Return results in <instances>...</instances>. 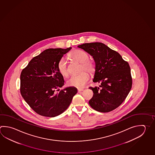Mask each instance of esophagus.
Segmentation results:
<instances>
[{"instance_id": "34e87169", "label": "esophagus", "mask_w": 155, "mask_h": 155, "mask_svg": "<svg viewBox=\"0 0 155 155\" xmlns=\"http://www.w3.org/2000/svg\"><path fill=\"white\" fill-rule=\"evenodd\" d=\"M84 91V90H83V89H78V93H80V92H81V91Z\"/></svg>"}]
</instances>
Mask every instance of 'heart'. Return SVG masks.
I'll use <instances>...</instances> for the list:
<instances>
[{"label":"heart","mask_w":155,"mask_h":155,"mask_svg":"<svg viewBox=\"0 0 155 155\" xmlns=\"http://www.w3.org/2000/svg\"><path fill=\"white\" fill-rule=\"evenodd\" d=\"M69 56L74 61L81 64V72L85 71L89 74H93L95 71V65L92 60L89 59L88 54L83 50H74L71 51ZM58 69L59 73L64 77L68 75V68L67 60L64 58H62L58 62ZM89 79L88 74L83 72L79 74L72 76L68 80L67 83L71 87L77 88H83L87 84Z\"/></svg>","instance_id":"b5f03b06"}]
</instances>
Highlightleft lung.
<instances>
[{
	"label": "left lung",
	"instance_id": "1",
	"mask_svg": "<svg viewBox=\"0 0 155 155\" xmlns=\"http://www.w3.org/2000/svg\"><path fill=\"white\" fill-rule=\"evenodd\" d=\"M93 56L95 62L93 82L99 87H89L93 97L89 104L95 110L108 112L126 99L132 85L130 68L117 51L102 43H84L78 46Z\"/></svg>",
	"mask_w": 155,
	"mask_h": 155
}]
</instances>
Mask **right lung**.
Segmentation results:
<instances>
[{"mask_svg":"<svg viewBox=\"0 0 155 155\" xmlns=\"http://www.w3.org/2000/svg\"><path fill=\"white\" fill-rule=\"evenodd\" d=\"M71 49L45 50L21 72V94L33 110L41 116L54 117L61 114L77 93V89L72 87L59 91L64 85V79L58 72V64Z\"/></svg>","mask_w":155,"mask_h":155,"instance_id":"1","label":"right lung"}]
</instances>
